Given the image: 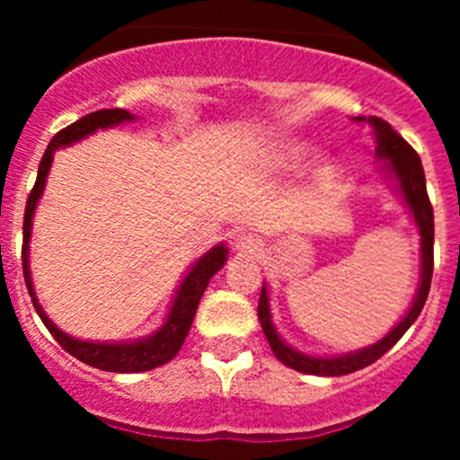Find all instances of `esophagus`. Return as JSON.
<instances>
[{"label": "esophagus", "mask_w": 460, "mask_h": 460, "mask_svg": "<svg viewBox=\"0 0 460 460\" xmlns=\"http://www.w3.org/2000/svg\"><path fill=\"white\" fill-rule=\"evenodd\" d=\"M234 246H237V251H243V253H255L260 249V239L253 233H239L234 237Z\"/></svg>", "instance_id": "obj_1"}]
</instances>
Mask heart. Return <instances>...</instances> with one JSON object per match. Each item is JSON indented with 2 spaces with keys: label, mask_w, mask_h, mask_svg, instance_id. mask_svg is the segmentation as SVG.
I'll return each mask as SVG.
<instances>
[{
  "label": "heart",
  "mask_w": 460,
  "mask_h": 460,
  "mask_svg": "<svg viewBox=\"0 0 460 460\" xmlns=\"http://www.w3.org/2000/svg\"><path fill=\"white\" fill-rule=\"evenodd\" d=\"M308 154V147H304V145H292V147H286L283 149V161H290V164H299L304 156Z\"/></svg>",
  "instance_id": "1"
}]
</instances>
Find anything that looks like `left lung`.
I'll return each instance as SVG.
<instances>
[{
	"instance_id": "8db88e82",
	"label": "left lung",
	"mask_w": 460,
	"mask_h": 460,
	"mask_svg": "<svg viewBox=\"0 0 460 460\" xmlns=\"http://www.w3.org/2000/svg\"><path fill=\"white\" fill-rule=\"evenodd\" d=\"M357 121H368L376 131L377 140V156L389 158V170L394 172V177L398 180V189L403 193L405 202H408L410 211H412L414 221L420 226L421 233V286L417 296H414V304L410 306L408 315H405L396 327L389 332L382 341H377L376 345L367 348V350L350 352V355L343 357H332V359H320V357H308L302 352L288 348L283 341L276 334V327L271 323L270 315V299H267V290L262 288L258 302V318L262 324V332H265L267 341H270L271 350L279 357V361H283L286 367L295 368L299 373H308V376H348V373H355L359 368L368 367L373 361L380 359L385 352H389L394 345L401 341V336L410 329V324L420 318L421 308L426 304V296L430 290V276H433V207H430L429 193H426V177L424 168H421L420 154L410 147L403 137L398 136L392 128V124L380 117H357Z\"/></svg>"
}]
</instances>
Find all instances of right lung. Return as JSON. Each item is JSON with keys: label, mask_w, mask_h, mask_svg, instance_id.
Here are the masks:
<instances>
[{"label": "right lung", "mask_w": 460, "mask_h": 460, "mask_svg": "<svg viewBox=\"0 0 460 460\" xmlns=\"http://www.w3.org/2000/svg\"><path fill=\"white\" fill-rule=\"evenodd\" d=\"M133 119L131 112H126L121 108L112 110H96V112H89V115L80 117L78 121H73L71 126L62 128L48 145L46 154L40 158L39 164V174H36V184L31 189L30 198H27V205H24V223H22V274L24 283H27V290L31 295V302H34L36 313L39 318L43 320L46 329L55 336V341L62 345L68 355H73L75 359H80L83 364L93 368H101V371H112V373H140V371H152V368L161 367V364H168L180 348L184 345L186 336H189V329L193 324L195 311H198V304H200V296L205 295L207 286H209V279L217 274L218 270L226 262V246H217L211 249L205 258H200L195 262L193 270L189 271V276L184 279V283L180 286L177 292V299H174L172 308H170L168 323L158 329L156 334L149 336L145 341H136V343H87V341L71 339L68 334L59 332V329L52 324V320L48 318L46 311L39 306L34 296V288H31V276H30V237H31V217H34L36 202H39L40 193H43V186H46L48 170L52 164V154L57 147H64V145H71V142H78L80 137L89 136L96 128H108V126H115L119 121Z\"/></svg>", "instance_id": "obj_1"}]
</instances>
